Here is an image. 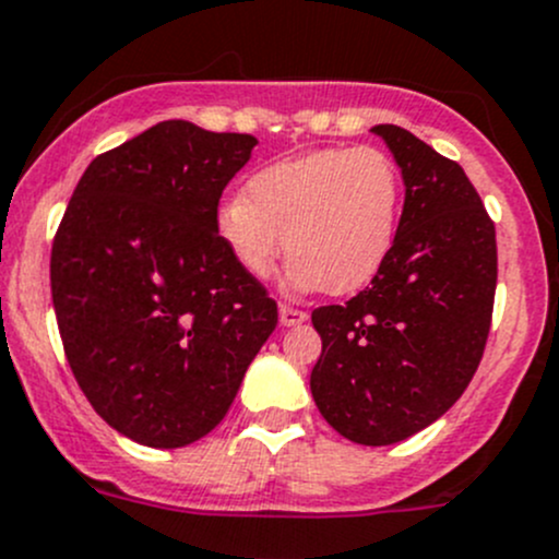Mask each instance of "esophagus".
Returning a JSON list of instances; mask_svg holds the SVG:
<instances>
[{"label":"esophagus","mask_w":559,"mask_h":559,"mask_svg":"<svg viewBox=\"0 0 559 559\" xmlns=\"http://www.w3.org/2000/svg\"><path fill=\"white\" fill-rule=\"evenodd\" d=\"M281 324L284 326H300L302 321L308 319L306 311H300V308H292V306H281Z\"/></svg>","instance_id":"esophagus-1"}]
</instances>
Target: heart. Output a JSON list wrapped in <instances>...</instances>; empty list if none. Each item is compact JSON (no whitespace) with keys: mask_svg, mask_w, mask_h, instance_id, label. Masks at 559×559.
I'll return each mask as SVG.
<instances>
[{"mask_svg":"<svg viewBox=\"0 0 559 559\" xmlns=\"http://www.w3.org/2000/svg\"><path fill=\"white\" fill-rule=\"evenodd\" d=\"M403 200V173L386 151L321 148L253 173L243 194L222 202L216 229L251 278H267L286 246L297 286L348 295L384 267Z\"/></svg>","mask_w":559,"mask_h":559,"instance_id":"obj_1","label":"heart"}]
</instances>
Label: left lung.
<instances>
[{"mask_svg":"<svg viewBox=\"0 0 559 559\" xmlns=\"http://www.w3.org/2000/svg\"><path fill=\"white\" fill-rule=\"evenodd\" d=\"M373 132L403 173V218L368 289L311 313V392L343 438L389 447L441 419L471 384L492 324L498 243L456 162L394 123Z\"/></svg>","mask_w":559,"mask_h":559,"instance_id":"left-lung-1","label":"left lung"}]
</instances>
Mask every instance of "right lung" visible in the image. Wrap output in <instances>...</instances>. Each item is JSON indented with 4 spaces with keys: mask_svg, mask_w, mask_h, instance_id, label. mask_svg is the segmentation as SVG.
<instances>
[{
    "mask_svg": "<svg viewBox=\"0 0 559 559\" xmlns=\"http://www.w3.org/2000/svg\"><path fill=\"white\" fill-rule=\"evenodd\" d=\"M257 138L162 121L99 154L50 248L67 362L99 416L154 449L227 416L278 306L216 229Z\"/></svg>",
    "mask_w": 559,
    "mask_h": 559,
    "instance_id": "add662e5",
    "label": "right lung"
}]
</instances>
